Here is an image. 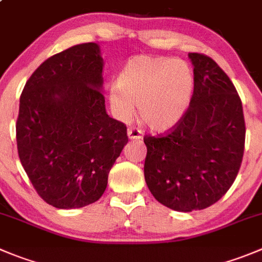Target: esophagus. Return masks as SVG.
Here are the masks:
<instances>
[{
    "mask_svg": "<svg viewBox=\"0 0 262 262\" xmlns=\"http://www.w3.org/2000/svg\"><path fill=\"white\" fill-rule=\"evenodd\" d=\"M128 137L130 139H142L143 133L141 129L134 128V126H129L128 128Z\"/></svg>",
    "mask_w": 262,
    "mask_h": 262,
    "instance_id": "34e87169",
    "label": "esophagus"
}]
</instances>
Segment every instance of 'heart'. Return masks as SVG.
Masks as SVG:
<instances>
[{"mask_svg": "<svg viewBox=\"0 0 262 262\" xmlns=\"http://www.w3.org/2000/svg\"><path fill=\"white\" fill-rule=\"evenodd\" d=\"M194 93V75L186 62L168 57L138 55L128 60L110 102L119 117L138 104L141 120L154 130H167L186 114Z\"/></svg>", "mask_w": 262, "mask_h": 262, "instance_id": "heart-1", "label": "heart"}]
</instances>
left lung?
I'll return each instance as SVG.
<instances>
[{
    "mask_svg": "<svg viewBox=\"0 0 262 262\" xmlns=\"http://www.w3.org/2000/svg\"><path fill=\"white\" fill-rule=\"evenodd\" d=\"M194 93L186 114L164 136L143 138L145 180L159 203L178 212L219 202L238 176L244 152L243 107L212 58L190 53Z\"/></svg>",
    "mask_w": 262,
    "mask_h": 262,
    "instance_id": "left-lung-1",
    "label": "left lung"
}]
</instances>
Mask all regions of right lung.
Segmentation results:
<instances>
[{
  "mask_svg": "<svg viewBox=\"0 0 262 262\" xmlns=\"http://www.w3.org/2000/svg\"><path fill=\"white\" fill-rule=\"evenodd\" d=\"M102 72L99 45L80 43L46 59L20 95L19 159L37 194L55 208L97 202L128 143L126 126L106 112Z\"/></svg>",
  "mask_w": 262,
  "mask_h": 262,
  "instance_id": "obj_1",
  "label": "right lung"
}]
</instances>
